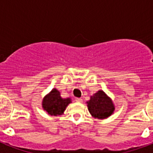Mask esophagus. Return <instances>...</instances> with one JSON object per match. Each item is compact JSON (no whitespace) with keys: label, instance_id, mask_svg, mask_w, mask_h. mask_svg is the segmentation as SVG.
I'll use <instances>...</instances> for the list:
<instances>
[{"label":"esophagus","instance_id":"esophagus-1","mask_svg":"<svg viewBox=\"0 0 153 153\" xmlns=\"http://www.w3.org/2000/svg\"><path fill=\"white\" fill-rule=\"evenodd\" d=\"M76 102H83V100H82V99L81 98H76Z\"/></svg>","mask_w":153,"mask_h":153}]
</instances>
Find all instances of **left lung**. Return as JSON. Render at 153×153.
<instances>
[{"mask_svg": "<svg viewBox=\"0 0 153 153\" xmlns=\"http://www.w3.org/2000/svg\"><path fill=\"white\" fill-rule=\"evenodd\" d=\"M86 103L89 112L94 118L106 119L110 117L115 110L112 100L102 90H99L91 96Z\"/></svg>", "mask_w": 153, "mask_h": 153, "instance_id": "obj_1", "label": "left lung"}]
</instances>
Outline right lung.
Here are the masks:
<instances>
[{"label": "right lung", "instance_id": "1", "mask_svg": "<svg viewBox=\"0 0 153 153\" xmlns=\"http://www.w3.org/2000/svg\"><path fill=\"white\" fill-rule=\"evenodd\" d=\"M71 102V99H63L56 89H53L42 101V107L51 116L62 115L67 106Z\"/></svg>", "mask_w": 153, "mask_h": 153}]
</instances>
